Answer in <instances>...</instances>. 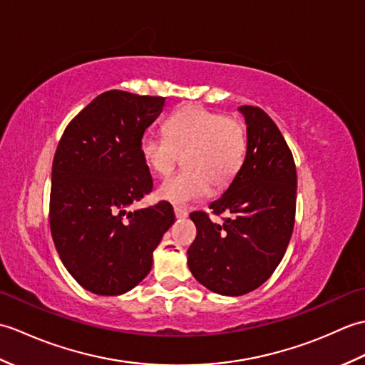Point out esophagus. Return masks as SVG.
Listing matches in <instances>:
<instances>
[{"label": "esophagus", "instance_id": "34e87169", "mask_svg": "<svg viewBox=\"0 0 365 365\" xmlns=\"http://www.w3.org/2000/svg\"><path fill=\"white\" fill-rule=\"evenodd\" d=\"M174 213H175V218H178V220L187 218V216H188V210L185 207H182V205H175L174 207Z\"/></svg>", "mask_w": 365, "mask_h": 365}]
</instances>
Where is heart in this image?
<instances>
[{
	"label": "heart",
	"mask_w": 365,
	"mask_h": 365,
	"mask_svg": "<svg viewBox=\"0 0 365 365\" xmlns=\"http://www.w3.org/2000/svg\"><path fill=\"white\" fill-rule=\"evenodd\" d=\"M166 136L147 131L141 139L143 160L153 174L168 175L178 163L185 169L160 185L158 196L173 204H187L224 190L242 169L247 152L245 123L188 106L174 113L165 123Z\"/></svg>",
	"instance_id": "heart-1"
}]
</instances>
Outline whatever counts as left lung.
Listing matches in <instances>:
<instances>
[{"label": "left lung", "mask_w": 365, "mask_h": 365, "mask_svg": "<svg viewBox=\"0 0 365 365\" xmlns=\"http://www.w3.org/2000/svg\"><path fill=\"white\" fill-rule=\"evenodd\" d=\"M247 152L226 192L205 212H192L197 235L188 250L192 276L208 290L240 297L274 273L289 246L297 212V166L274 120L259 106L243 105Z\"/></svg>", "instance_id": "1"}]
</instances>
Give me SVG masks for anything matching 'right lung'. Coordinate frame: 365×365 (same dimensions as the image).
Masks as SVG:
<instances>
[{
	"label": "right lung",
	"mask_w": 365,
	"mask_h": 365,
	"mask_svg": "<svg viewBox=\"0 0 365 365\" xmlns=\"http://www.w3.org/2000/svg\"><path fill=\"white\" fill-rule=\"evenodd\" d=\"M163 106L165 97L106 91L71 120L54 153L53 242L68 273L96 294L114 297L141 282L175 221L166 200L125 210L153 188L141 139Z\"/></svg>",
	"instance_id": "right-lung-1"
}]
</instances>
